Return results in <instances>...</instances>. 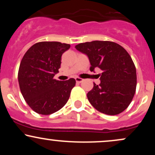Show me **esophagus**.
Returning a JSON list of instances; mask_svg holds the SVG:
<instances>
[{"label": "esophagus", "instance_id": "1", "mask_svg": "<svg viewBox=\"0 0 155 155\" xmlns=\"http://www.w3.org/2000/svg\"><path fill=\"white\" fill-rule=\"evenodd\" d=\"M83 81H84V79H81V78H79V77H76V81L77 83H81V82H82Z\"/></svg>", "mask_w": 155, "mask_h": 155}]
</instances>
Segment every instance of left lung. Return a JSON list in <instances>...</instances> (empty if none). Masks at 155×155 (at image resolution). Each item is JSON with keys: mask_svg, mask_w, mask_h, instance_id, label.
I'll return each instance as SVG.
<instances>
[{"mask_svg": "<svg viewBox=\"0 0 155 155\" xmlns=\"http://www.w3.org/2000/svg\"><path fill=\"white\" fill-rule=\"evenodd\" d=\"M76 49L90 60V71H102L101 84L94 83L87 98L97 111L117 115L124 111L132 101L136 90V69L130 55L120 44L108 41L81 43Z\"/></svg>", "mask_w": 155, "mask_h": 155, "instance_id": "obj_1", "label": "left lung"}]
</instances>
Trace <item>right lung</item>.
Listing matches in <instances>:
<instances>
[{
    "label": "right lung",
    "mask_w": 155,
    "mask_h": 155,
    "mask_svg": "<svg viewBox=\"0 0 155 155\" xmlns=\"http://www.w3.org/2000/svg\"><path fill=\"white\" fill-rule=\"evenodd\" d=\"M70 44L41 41L26 51L19 65L18 81L21 93L35 112L49 115L59 111L70 97L76 80L61 81L54 79L59 71L62 54Z\"/></svg>",
    "instance_id": "obj_1"
}]
</instances>
